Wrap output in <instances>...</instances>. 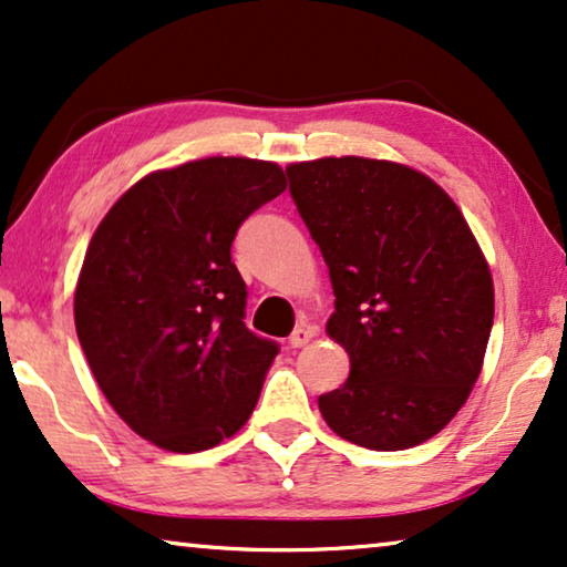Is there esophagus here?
<instances>
[{
	"label": "esophagus",
	"mask_w": 567,
	"mask_h": 567,
	"mask_svg": "<svg viewBox=\"0 0 567 567\" xmlns=\"http://www.w3.org/2000/svg\"><path fill=\"white\" fill-rule=\"evenodd\" d=\"M315 336H317V328H312V324H299V328L291 332L289 346L291 348H305Z\"/></svg>",
	"instance_id": "obj_1"
}]
</instances>
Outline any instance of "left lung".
<instances>
[{"mask_svg":"<svg viewBox=\"0 0 567 567\" xmlns=\"http://www.w3.org/2000/svg\"><path fill=\"white\" fill-rule=\"evenodd\" d=\"M289 193L330 268L328 336L351 374L320 394L351 444L400 452L467 402L493 328V278L444 188L386 159L324 157L286 167Z\"/></svg>","mask_w":567,"mask_h":567,"instance_id":"8db88e82","label":"left lung"}]
</instances>
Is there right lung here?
Wrapping results in <instances>:
<instances>
[{
  "instance_id": "obj_1",
  "label": "right lung",
  "mask_w": 567,
  "mask_h": 567,
  "mask_svg": "<svg viewBox=\"0 0 567 567\" xmlns=\"http://www.w3.org/2000/svg\"><path fill=\"white\" fill-rule=\"evenodd\" d=\"M284 190L276 162H185L131 185L90 239L76 338L115 413L159 449L204 452L255 410L278 343L247 330L231 243Z\"/></svg>"
}]
</instances>
